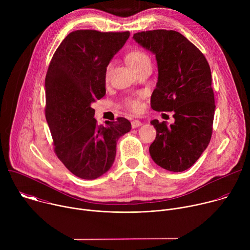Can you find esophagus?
<instances>
[{"label":"esophagus","instance_id":"1","mask_svg":"<svg viewBox=\"0 0 250 250\" xmlns=\"http://www.w3.org/2000/svg\"><path fill=\"white\" fill-rule=\"evenodd\" d=\"M141 125V122L140 121H138V120H133V121H131V126H132V128H136V127H138V126H140Z\"/></svg>","mask_w":250,"mask_h":250}]
</instances>
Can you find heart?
I'll list each match as a JSON object with an SVG mask.
<instances>
[{"label": "heart", "mask_w": 250, "mask_h": 250, "mask_svg": "<svg viewBox=\"0 0 250 250\" xmlns=\"http://www.w3.org/2000/svg\"><path fill=\"white\" fill-rule=\"evenodd\" d=\"M125 59L129 66L137 72L142 68H146L147 66H151V59L148 53L140 47H133L131 48L125 55ZM113 68V62L106 64L104 68V79L108 80L111 74V71ZM125 106L132 112H139L141 110V103L139 97L128 98L125 101Z\"/></svg>", "instance_id": "b5f03b06"}]
</instances>
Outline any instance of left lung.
<instances>
[{"label": "left lung", "mask_w": 250, "mask_h": 250, "mask_svg": "<svg viewBox=\"0 0 250 250\" xmlns=\"http://www.w3.org/2000/svg\"><path fill=\"white\" fill-rule=\"evenodd\" d=\"M133 40L156 57L158 81L151 108L174 112L173 125L150 122L156 129L150 156L168 171H185L205 151L212 133L216 104L209 65L199 48L178 31H140Z\"/></svg>", "instance_id": "8db88e82"}]
</instances>
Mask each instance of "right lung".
Returning a JSON list of instances; mask_svg holds the SVG:
<instances>
[{
    "mask_svg": "<svg viewBox=\"0 0 250 250\" xmlns=\"http://www.w3.org/2000/svg\"><path fill=\"white\" fill-rule=\"evenodd\" d=\"M129 31L70 32L54 52L45 77V118L54 152L75 176L93 180L112 167L118 139L131 125L125 118L98 125L91 104L105 95L104 68Z\"/></svg>",
    "mask_w": 250,
    "mask_h": 250,
    "instance_id": "obj_1",
    "label": "right lung"
}]
</instances>
